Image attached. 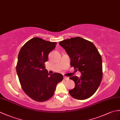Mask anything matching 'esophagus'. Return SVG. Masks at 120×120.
Instances as JSON below:
<instances>
[{
  "mask_svg": "<svg viewBox=\"0 0 120 120\" xmlns=\"http://www.w3.org/2000/svg\"><path fill=\"white\" fill-rule=\"evenodd\" d=\"M63 78H64V80H68V79H69V78H68V77H66V76H64V77H63Z\"/></svg>",
  "mask_w": 120,
  "mask_h": 120,
  "instance_id": "obj_1",
  "label": "esophagus"
}]
</instances>
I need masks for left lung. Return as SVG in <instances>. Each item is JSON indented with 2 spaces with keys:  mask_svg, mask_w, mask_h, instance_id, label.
Masks as SVG:
<instances>
[{
  "mask_svg": "<svg viewBox=\"0 0 120 120\" xmlns=\"http://www.w3.org/2000/svg\"><path fill=\"white\" fill-rule=\"evenodd\" d=\"M71 58V66L78 70L81 76H72L75 88L68 91L73 98L87 99L95 93L103 77L102 60L93 43L80 37L66 39L59 42Z\"/></svg>",
  "mask_w": 120,
  "mask_h": 120,
  "instance_id": "left-lung-1",
  "label": "left lung"
}]
</instances>
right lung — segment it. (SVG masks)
<instances>
[{
  "instance_id": "right-lung-1",
  "label": "right lung",
  "mask_w": 120,
  "mask_h": 120,
  "mask_svg": "<svg viewBox=\"0 0 120 120\" xmlns=\"http://www.w3.org/2000/svg\"><path fill=\"white\" fill-rule=\"evenodd\" d=\"M56 42L34 38L22 46L18 55L16 72L22 90L30 98L44 101L52 98L58 83L63 79L58 73L50 74L44 63Z\"/></svg>"
}]
</instances>
